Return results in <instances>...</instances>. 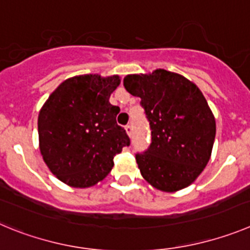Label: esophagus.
I'll list each match as a JSON object with an SVG mask.
<instances>
[{
  "label": "esophagus",
  "mask_w": 250,
  "mask_h": 250,
  "mask_svg": "<svg viewBox=\"0 0 250 250\" xmlns=\"http://www.w3.org/2000/svg\"><path fill=\"white\" fill-rule=\"evenodd\" d=\"M132 125H125V132H127V134H128V137H132Z\"/></svg>",
  "instance_id": "obj_1"
}]
</instances>
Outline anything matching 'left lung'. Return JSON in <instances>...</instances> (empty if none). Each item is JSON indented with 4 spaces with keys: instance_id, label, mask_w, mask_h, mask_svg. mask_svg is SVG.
Segmentation results:
<instances>
[{
    "instance_id": "1",
    "label": "left lung",
    "mask_w": 250,
    "mask_h": 250,
    "mask_svg": "<svg viewBox=\"0 0 250 250\" xmlns=\"http://www.w3.org/2000/svg\"><path fill=\"white\" fill-rule=\"evenodd\" d=\"M123 84L141 98L152 129L149 149L136 156L142 177L167 193L190 186L208 164L215 138L214 114L202 91L162 68L127 75Z\"/></svg>"
}]
</instances>
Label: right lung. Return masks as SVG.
<instances>
[{"label": "right lung", "instance_id": "1", "mask_svg": "<svg viewBox=\"0 0 250 250\" xmlns=\"http://www.w3.org/2000/svg\"><path fill=\"white\" fill-rule=\"evenodd\" d=\"M118 75L67 78L49 94L38 113V146L48 169L72 188H89L108 175L113 158L129 146L117 125L120 113L109 97Z\"/></svg>", "mask_w": 250, "mask_h": 250}]
</instances>
